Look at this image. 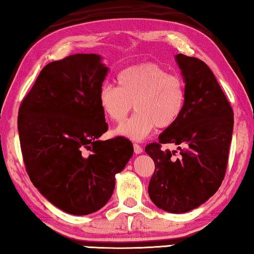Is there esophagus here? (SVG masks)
Segmentation results:
<instances>
[{"label":"esophagus","mask_w":254,"mask_h":254,"mask_svg":"<svg viewBox=\"0 0 254 254\" xmlns=\"http://www.w3.org/2000/svg\"><path fill=\"white\" fill-rule=\"evenodd\" d=\"M134 152L136 154H139V153L143 152V149L138 144H134Z\"/></svg>","instance_id":"1"}]
</instances>
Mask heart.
Returning <instances> with one entry per match:
<instances>
[{"instance_id": "1", "label": "heart", "mask_w": 254, "mask_h": 254, "mask_svg": "<svg viewBox=\"0 0 254 254\" xmlns=\"http://www.w3.org/2000/svg\"><path fill=\"white\" fill-rule=\"evenodd\" d=\"M119 87L104 83L98 91V104L106 118L123 123L133 108L135 115L115 130L117 135L142 141L154 128L174 125L186 105L182 79L168 74L152 63L129 66L118 74Z\"/></svg>"}]
</instances>
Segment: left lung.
Returning <instances> with one entry per match:
<instances>
[{
	"instance_id": "left-lung-1",
	"label": "left lung",
	"mask_w": 254,
	"mask_h": 254,
	"mask_svg": "<svg viewBox=\"0 0 254 254\" xmlns=\"http://www.w3.org/2000/svg\"><path fill=\"white\" fill-rule=\"evenodd\" d=\"M186 84V105L178 121L159 135V143L145 146L156 170L149 196L157 207L186 213L199 207L221 186L233 137L234 112L214 74L203 61L175 55ZM173 142L180 150H161ZM185 148L181 149V145Z\"/></svg>"
}]
</instances>
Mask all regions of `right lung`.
Returning a JSON list of instances; mask_svg holds the SVG:
<instances>
[{"instance_id":"1","label":"right lung","mask_w":254,"mask_h":254,"mask_svg":"<svg viewBox=\"0 0 254 254\" xmlns=\"http://www.w3.org/2000/svg\"><path fill=\"white\" fill-rule=\"evenodd\" d=\"M108 72L97 54L53 62L42 68L19 108L18 131L29 179L68 214L87 215L104 206L115 190L116 174L134 152L127 138L100 139L108 124L98 91Z\"/></svg>"}]
</instances>
